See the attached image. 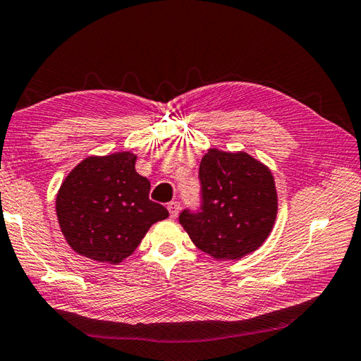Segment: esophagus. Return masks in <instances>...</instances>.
<instances>
[{"label":"esophagus","mask_w":361,"mask_h":361,"mask_svg":"<svg viewBox=\"0 0 361 361\" xmlns=\"http://www.w3.org/2000/svg\"><path fill=\"white\" fill-rule=\"evenodd\" d=\"M168 210H170V215H171V218H176V216L179 215V212H180V204H179V202H176V201H173V202L168 204Z\"/></svg>","instance_id":"obj_1"}]
</instances>
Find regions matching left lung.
Returning a JSON list of instances; mask_svg holds the SVG:
<instances>
[{
  "label": "left lung",
  "mask_w": 361,
  "mask_h": 361,
  "mask_svg": "<svg viewBox=\"0 0 361 361\" xmlns=\"http://www.w3.org/2000/svg\"><path fill=\"white\" fill-rule=\"evenodd\" d=\"M202 207L179 216L197 249L215 260H240L257 251L277 216L274 176L245 151L210 148L200 165Z\"/></svg>",
  "instance_id": "8db88e82"
}]
</instances>
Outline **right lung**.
Wrapping results in <instances>:
<instances>
[{
    "instance_id": "add662e5",
    "label": "right lung",
    "mask_w": 361,
    "mask_h": 361,
    "mask_svg": "<svg viewBox=\"0 0 361 361\" xmlns=\"http://www.w3.org/2000/svg\"><path fill=\"white\" fill-rule=\"evenodd\" d=\"M130 151L90 156L73 168L56 197L57 221L76 254L118 264L135 251L168 210L149 200V180Z\"/></svg>"
}]
</instances>
